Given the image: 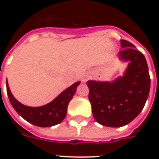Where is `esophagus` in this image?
Instances as JSON below:
<instances>
[{"instance_id":"1","label":"esophagus","mask_w":159,"mask_h":159,"mask_svg":"<svg viewBox=\"0 0 159 159\" xmlns=\"http://www.w3.org/2000/svg\"><path fill=\"white\" fill-rule=\"evenodd\" d=\"M90 76H91V75H90L89 72L85 73V74H84V75H83V83H85V82H87V80L89 79Z\"/></svg>"}]
</instances>
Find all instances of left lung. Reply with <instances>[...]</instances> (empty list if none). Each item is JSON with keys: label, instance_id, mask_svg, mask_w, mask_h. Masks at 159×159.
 <instances>
[{"label": "left lung", "instance_id": "obj_1", "mask_svg": "<svg viewBox=\"0 0 159 159\" xmlns=\"http://www.w3.org/2000/svg\"><path fill=\"white\" fill-rule=\"evenodd\" d=\"M118 59L128 62L123 76L112 82H87L92 112L98 123L107 127H122L140 113L150 91L151 79L145 56L126 40Z\"/></svg>", "mask_w": 159, "mask_h": 159}]
</instances>
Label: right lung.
Returning a JSON list of instances; mask_svg holds the SVG:
<instances>
[{
    "label": "right lung",
    "mask_w": 159,
    "mask_h": 159,
    "mask_svg": "<svg viewBox=\"0 0 159 159\" xmlns=\"http://www.w3.org/2000/svg\"><path fill=\"white\" fill-rule=\"evenodd\" d=\"M80 83L81 82H76L59 93L50 103L38 107H28L19 102L11 93L7 80V92L12 107L24 119L36 126L52 127L59 124L65 119L67 113V107Z\"/></svg>",
    "instance_id": "1"
}]
</instances>
